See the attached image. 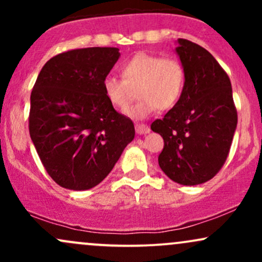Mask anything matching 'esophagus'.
I'll list each match as a JSON object with an SVG mask.
<instances>
[{
  "instance_id": "1",
  "label": "esophagus",
  "mask_w": 262,
  "mask_h": 262,
  "mask_svg": "<svg viewBox=\"0 0 262 262\" xmlns=\"http://www.w3.org/2000/svg\"><path fill=\"white\" fill-rule=\"evenodd\" d=\"M135 132L140 135L146 134L150 132V128L146 124H144V123H137V124H135Z\"/></svg>"
}]
</instances>
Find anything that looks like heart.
<instances>
[{
	"mask_svg": "<svg viewBox=\"0 0 262 262\" xmlns=\"http://www.w3.org/2000/svg\"><path fill=\"white\" fill-rule=\"evenodd\" d=\"M121 73L122 79L106 77L102 90L111 106L119 111L129 106L138 90L139 100L127 110L133 118H145L156 110H171L185 90V68L172 56L138 53L122 65Z\"/></svg>",
	"mask_w": 262,
	"mask_h": 262,
	"instance_id": "obj_1",
	"label": "heart"
}]
</instances>
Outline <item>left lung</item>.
I'll list each match as a JSON object with an SVG mask.
<instances>
[{
    "mask_svg": "<svg viewBox=\"0 0 262 262\" xmlns=\"http://www.w3.org/2000/svg\"><path fill=\"white\" fill-rule=\"evenodd\" d=\"M179 54L186 73L179 103L151 123L164 139L159 166L172 181L194 186L213 179L227 160L237 123L231 83L208 50L181 39Z\"/></svg>",
    "mask_w": 262,
    "mask_h": 262,
    "instance_id": "obj_1",
    "label": "left lung"
}]
</instances>
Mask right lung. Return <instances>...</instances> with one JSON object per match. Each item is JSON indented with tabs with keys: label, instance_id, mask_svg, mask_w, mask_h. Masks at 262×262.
I'll return each instance as SVG.
<instances>
[{
	"label": "right lung",
	"instance_id": "right-lung-1",
	"mask_svg": "<svg viewBox=\"0 0 262 262\" xmlns=\"http://www.w3.org/2000/svg\"><path fill=\"white\" fill-rule=\"evenodd\" d=\"M119 55L118 48L106 47L58 54L33 86L29 134L48 175L61 187H95L134 139L132 119L102 90Z\"/></svg>",
	"mask_w": 262,
	"mask_h": 262
}]
</instances>
